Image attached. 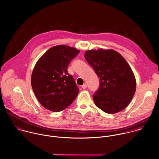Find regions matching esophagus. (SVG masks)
Segmentation results:
<instances>
[{
	"label": "esophagus",
	"mask_w": 159,
	"mask_h": 159,
	"mask_svg": "<svg viewBox=\"0 0 159 159\" xmlns=\"http://www.w3.org/2000/svg\"><path fill=\"white\" fill-rule=\"evenodd\" d=\"M82 89H87V85L86 84H84L82 86Z\"/></svg>",
	"instance_id": "esophagus-1"
}]
</instances>
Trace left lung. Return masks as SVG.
Masks as SVG:
<instances>
[{
  "instance_id": "8db88e82",
  "label": "left lung",
  "mask_w": 159,
  "mask_h": 159,
  "mask_svg": "<svg viewBox=\"0 0 159 159\" xmlns=\"http://www.w3.org/2000/svg\"><path fill=\"white\" fill-rule=\"evenodd\" d=\"M85 58L90 64L100 84L93 96L96 106L107 114L124 110L136 92V79L124 58L113 50H88Z\"/></svg>"
}]
</instances>
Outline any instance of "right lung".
Returning a JSON list of instances; mask_svg holds the SVG:
<instances>
[{"label":"right lung","mask_w":159,"mask_h":159,"mask_svg":"<svg viewBox=\"0 0 159 159\" xmlns=\"http://www.w3.org/2000/svg\"><path fill=\"white\" fill-rule=\"evenodd\" d=\"M80 50L67 45H57L48 50L37 61L32 71V90L47 109L60 112L75 99L79 92L67 69Z\"/></svg>","instance_id":"1"}]
</instances>
